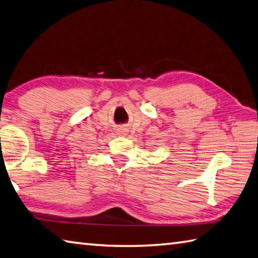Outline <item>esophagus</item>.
<instances>
[{"label": "esophagus", "mask_w": 258, "mask_h": 258, "mask_svg": "<svg viewBox=\"0 0 258 258\" xmlns=\"http://www.w3.org/2000/svg\"><path fill=\"white\" fill-rule=\"evenodd\" d=\"M125 133H126V128H120V130H119V134L125 135Z\"/></svg>", "instance_id": "34e87169"}]
</instances>
